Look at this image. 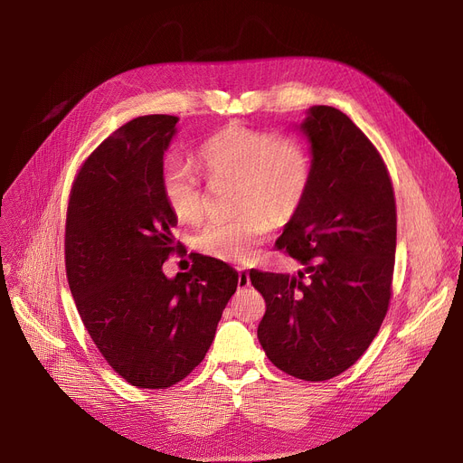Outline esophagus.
<instances>
[{
    "mask_svg": "<svg viewBox=\"0 0 463 463\" xmlns=\"http://www.w3.org/2000/svg\"><path fill=\"white\" fill-rule=\"evenodd\" d=\"M251 283L250 273L245 269H238V288H248Z\"/></svg>",
    "mask_w": 463,
    "mask_h": 463,
    "instance_id": "obj_1",
    "label": "esophagus"
}]
</instances>
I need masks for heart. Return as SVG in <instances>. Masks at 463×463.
I'll list each match as a JSON object with an SVG mask.
<instances>
[{
	"mask_svg": "<svg viewBox=\"0 0 463 463\" xmlns=\"http://www.w3.org/2000/svg\"><path fill=\"white\" fill-rule=\"evenodd\" d=\"M208 182H234L232 220L208 222L195 245L204 255L248 262L257 255L273 223H287L303 206L311 188V154L294 136L231 125L210 136L195 154ZM160 190L171 212L195 223L204 212V194L195 171L178 160L164 164Z\"/></svg>",
	"mask_w": 463,
	"mask_h": 463,
	"instance_id": "1",
	"label": "heart"
}]
</instances>
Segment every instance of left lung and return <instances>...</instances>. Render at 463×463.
Returning <instances> with one entry per match:
<instances>
[{
  "label": "left lung",
  "instance_id": "8db88e82",
  "mask_svg": "<svg viewBox=\"0 0 463 463\" xmlns=\"http://www.w3.org/2000/svg\"><path fill=\"white\" fill-rule=\"evenodd\" d=\"M313 150L311 188L275 241L296 275L251 269L266 313L259 341L279 371L324 382L374 341L392 294L396 203L387 165L348 115L315 106L301 125Z\"/></svg>",
  "mask_w": 463,
  "mask_h": 463
}]
</instances>
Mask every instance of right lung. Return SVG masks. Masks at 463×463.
Returning <instances> with one entry per match:
<instances>
[{
	"mask_svg": "<svg viewBox=\"0 0 463 463\" xmlns=\"http://www.w3.org/2000/svg\"><path fill=\"white\" fill-rule=\"evenodd\" d=\"M178 118L145 115L115 130L81 164L69 195L65 264L81 322L113 371L139 389H167L204 359L238 271L195 255L167 279L182 245L160 190Z\"/></svg>",
	"mask_w": 463,
	"mask_h": 463,
	"instance_id": "right-lung-1",
	"label": "right lung"
}]
</instances>
